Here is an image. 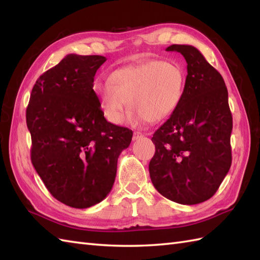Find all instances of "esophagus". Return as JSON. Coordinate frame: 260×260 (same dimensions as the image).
<instances>
[{"instance_id": "34e87169", "label": "esophagus", "mask_w": 260, "mask_h": 260, "mask_svg": "<svg viewBox=\"0 0 260 260\" xmlns=\"http://www.w3.org/2000/svg\"><path fill=\"white\" fill-rule=\"evenodd\" d=\"M143 136H144V134L141 133V132H135L134 135H133V140L137 141V140H140L141 137H143Z\"/></svg>"}]
</instances>
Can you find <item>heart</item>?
<instances>
[{
    "label": "heart",
    "mask_w": 260,
    "mask_h": 260,
    "mask_svg": "<svg viewBox=\"0 0 260 260\" xmlns=\"http://www.w3.org/2000/svg\"><path fill=\"white\" fill-rule=\"evenodd\" d=\"M106 84H98L105 115L114 124H121L128 109L132 119L157 123L173 113L184 89L181 67L163 60L151 59L114 70Z\"/></svg>",
    "instance_id": "1"
}]
</instances>
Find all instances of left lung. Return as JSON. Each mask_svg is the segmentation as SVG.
<instances>
[{
	"label": "left lung",
	"instance_id": "8db88e82",
	"mask_svg": "<svg viewBox=\"0 0 260 260\" xmlns=\"http://www.w3.org/2000/svg\"><path fill=\"white\" fill-rule=\"evenodd\" d=\"M187 63L181 102L154 133L155 154L148 170L163 197L181 204L211 198L231 167L233 116L222 76L197 48L172 45Z\"/></svg>",
	"mask_w": 260,
	"mask_h": 260
}]
</instances>
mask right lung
I'll use <instances>...</instances> for the list:
<instances>
[{
    "label": "right lung",
    "mask_w": 260,
    "mask_h": 260,
    "mask_svg": "<svg viewBox=\"0 0 260 260\" xmlns=\"http://www.w3.org/2000/svg\"><path fill=\"white\" fill-rule=\"evenodd\" d=\"M103 56L68 54L32 88L26 107L31 162L48 191L66 206L85 209L107 197L121 151L133 132L104 117L93 91Z\"/></svg>",
    "instance_id": "obj_1"
}]
</instances>
